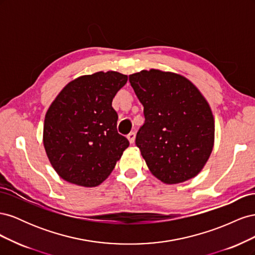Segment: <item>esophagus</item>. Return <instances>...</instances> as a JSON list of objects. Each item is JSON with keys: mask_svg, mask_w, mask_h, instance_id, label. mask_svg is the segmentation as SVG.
I'll use <instances>...</instances> for the list:
<instances>
[{"mask_svg": "<svg viewBox=\"0 0 255 255\" xmlns=\"http://www.w3.org/2000/svg\"><path fill=\"white\" fill-rule=\"evenodd\" d=\"M135 133L134 132H132V133H129L127 137H128V141H129V143H133L134 141H135Z\"/></svg>", "mask_w": 255, "mask_h": 255, "instance_id": "esophagus-1", "label": "esophagus"}]
</instances>
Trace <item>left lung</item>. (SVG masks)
Returning a JSON list of instances; mask_svg holds the SVG:
<instances>
[{
  "label": "left lung",
  "mask_w": 255,
  "mask_h": 255,
  "mask_svg": "<svg viewBox=\"0 0 255 255\" xmlns=\"http://www.w3.org/2000/svg\"><path fill=\"white\" fill-rule=\"evenodd\" d=\"M128 79L145 119L135 142L152 174L166 184L195 177L214 146L215 121L205 98L172 72L151 69Z\"/></svg>",
  "instance_id": "obj_1"
}]
</instances>
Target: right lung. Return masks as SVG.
<instances>
[{"label":"right lung","mask_w":255,"mask_h":255,"mask_svg":"<svg viewBox=\"0 0 255 255\" xmlns=\"http://www.w3.org/2000/svg\"><path fill=\"white\" fill-rule=\"evenodd\" d=\"M128 76L116 71L83 75L59 92L45 114L43 144L67 182L96 187L107 179L129 142L117 130L112 102Z\"/></svg>","instance_id":"obj_1"}]
</instances>
